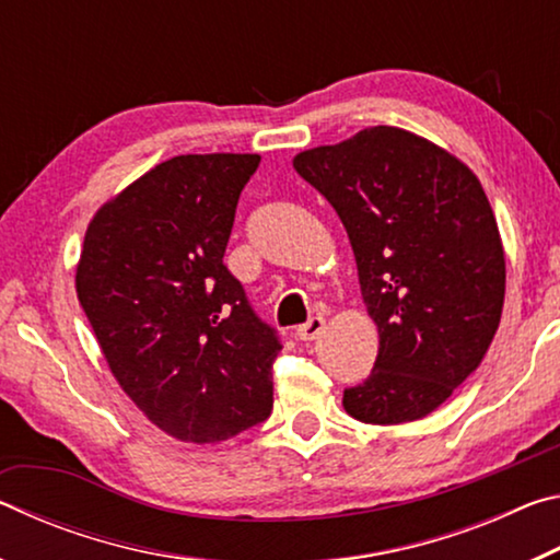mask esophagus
<instances>
[{
	"label": "esophagus",
	"mask_w": 560,
	"mask_h": 560,
	"mask_svg": "<svg viewBox=\"0 0 560 560\" xmlns=\"http://www.w3.org/2000/svg\"><path fill=\"white\" fill-rule=\"evenodd\" d=\"M324 330H326V318L314 316V318H308L306 324L296 328V336L301 340H316L320 334H324Z\"/></svg>",
	"instance_id": "esophagus-1"
}]
</instances>
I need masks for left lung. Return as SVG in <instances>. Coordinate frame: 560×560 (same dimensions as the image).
Segmentation results:
<instances>
[{
  "mask_svg": "<svg viewBox=\"0 0 560 560\" xmlns=\"http://www.w3.org/2000/svg\"><path fill=\"white\" fill-rule=\"evenodd\" d=\"M293 167L343 222L381 336L346 412L422 420L477 371L504 308V244L485 187L459 158L393 126L303 150Z\"/></svg>",
  "mask_w": 560,
  "mask_h": 560,
  "instance_id": "obj_1",
  "label": "left lung"
}]
</instances>
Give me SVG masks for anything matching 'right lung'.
I'll list each match as a JSON object with an SVG mask.
<instances>
[{
    "instance_id": "obj_1",
    "label": "right lung",
    "mask_w": 560,
    "mask_h": 560,
    "mask_svg": "<svg viewBox=\"0 0 560 560\" xmlns=\"http://www.w3.org/2000/svg\"><path fill=\"white\" fill-rule=\"evenodd\" d=\"M259 155H177L93 214L75 293L113 377L155 428L214 444L273 405L277 330L224 267Z\"/></svg>"
}]
</instances>
